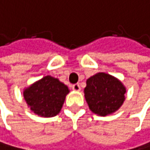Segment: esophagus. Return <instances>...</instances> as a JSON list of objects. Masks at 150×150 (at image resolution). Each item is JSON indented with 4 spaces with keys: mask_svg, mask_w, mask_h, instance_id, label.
Returning <instances> with one entry per match:
<instances>
[{
    "mask_svg": "<svg viewBox=\"0 0 150 150\" xmlns=\"http://www.w3.org/2000/svg\"><path fill=\"white\" fill-rule=\"evenodd\" d=\"M72 89L74 90V91H76V92H79L81 90V87L78 84H76V85H73L72 86Z\"/></svg>",
    "mask_w": 150,
    "mask_h": 150,
    "instance_id": "obj_1",
    "label": "esophagus"
}]
</instances>
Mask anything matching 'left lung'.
Segmentation results:
<instances>
[{
  "label": "left lung",
  "mask_w": 150,
  "mask_h": 150,
  "mask_svg": "<svg viewBox=\"0 0 150 150\" xmlns=\"http://www.w3.org/2000/svg\"><path fill=\"white\" fill-rule=\"evenodd\" d=\"M126 86L119 79L103 72L90 76L84 89L89 109L101 117L117 111L126 99Z\"/></svg>",
  "instance_id": "8db88e82"
}]
</instances>
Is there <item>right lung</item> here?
Here are the masks:
<instances>
[{"label":"right lung","instance_id":"add662e5","mask_svg":"<svg viewBox=\"0 0 150 150\" xmlns=\"http://www.w3.org/2000/svg\"><path fill=\"white\" fill-rule=\"evenodd\" d=\"M70 90L58 78L46 76L23 89L28 108L42 117H53L60 113Z\"/></svg>","mask_w":150,"mask_h":150}]
</instances>
